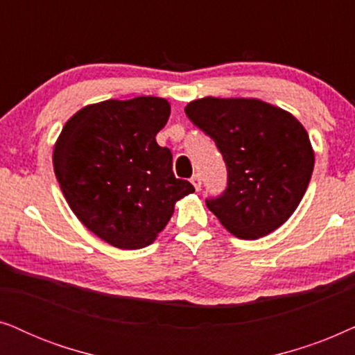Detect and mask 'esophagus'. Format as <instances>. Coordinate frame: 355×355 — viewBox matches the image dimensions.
<instances>
[{
    "label": "esophagus",
    "mask_w": 355,
    "mask_h": 355,
    "mask_svg": "<svg viewBox=\"0 0 355 355\" xmlns=\"http://www.w3.org/2000/svg\"><path fill=\"white\" fill-rule=\"evenodd\" d=\"M191 182H192V186L196 187V191H200L202 179H200V176H198V174H193V176L191 178Z\"/></svg>",
    "instance_id": "obj_1"
}]
</instances>
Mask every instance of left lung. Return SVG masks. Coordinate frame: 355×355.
Segmentation results:
<instances>
[{"label":"left lung","instance_id":"obj_1","mask_svg":"<svg viewBox=\"0 0 355 355\" xmlns=\"http://www.w3.org/2000/svg\"><path fill=\"white\" fill-rule=\"evenodd\" d=\"M187 118L215 140L227 168L223 196L207 207L239 239L263 237L288 221L312 178L309 134L288 111L257 98L205 96Z\"/></svg>","mask_w":355,"mask_h":355}]
</instances>
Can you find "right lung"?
I'll return each mask as SVG.
<instances>
[{
	"label": "right lung",
	"instance_id": "add662e5",
	"mask_svg": "<svg viewBox=\"0 0 355 355\" xmlns=\"http://www.w3.org/2000/svg\"><path fill=\"white\" fill-rule=\"evenodd\" d=\"M171 106L158 96L106 100L67 121L53 166L71 210L100 239L124 250L157 239L174 205L196 189L176 179L173 155L157 144Z\"/></svg>",
	"mask_w": 355,
	"mask_h": 355
}]
</instances>
